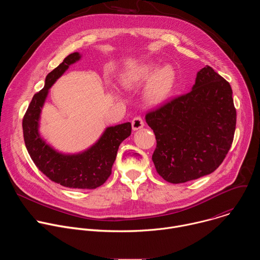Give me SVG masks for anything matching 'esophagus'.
Here are the masks:
<instances>
[{
  "mask_svg": "<svg viewBox=\"0 0 260 260\" xmlns=\"http://www.w3.org/2000/svg\"><path fill=\"white\" fill-rule=\"evenodd\" d=\"M132 126L134 131H138L144 126V121L141 116H136L132 121Z\"/></svg>",
  "mask_w": 260,
  "mask_h": 260,
  "instance_id": "esophagus-1",
  "label": "esophagus"
}]
</instances>
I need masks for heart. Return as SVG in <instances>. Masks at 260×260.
<instances>
[{"label":"heart","mask_w":260,"mask_h":260,"mask_svg":"<svg viewBox=\"0 0 260 260\" xmlns=\"http://www.w3.org/2000/svg\"><path fill=\"white\" fill-rule=\"evenodd\" d=\"M177 74L172 66L160 68L155 62H144L125 70L120 76L121 83L126 87L150 82L146 89V99L151 104H159L172 93Z\"/></svg>","instance_id":"heart-1"}]
</instances>
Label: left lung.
Here are the masks:
<instances>
[{"instance_id": "1", "label": "left lung", "mask_w": 260, "mask_h": 260, "mask_svg": "<svg viewBox=\"0 0 260 260\" xmlns=\"http://www.w3.org/2000/svg\"><path fill=\"white\" fill-rule=\"evenodd\" d=\"M145 119L156 139L152 160L158 175L174 184L199 179L213 173L232 147L237 123L232 87L206 66L189 92Z\"/></svg>"}]
</instances>
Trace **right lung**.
<instances>
[{
	"mask_svg": "<svg viewBox=\"0 0 260 260\" xmlns=\"http://www.w3.org/2000/svg\"><path fill=\"white\" fill-rule=\"evenodd\" d=\"M80 57L78 52L71 53L46 76L44 88L32 96L28 105L22 119V131L30 158L46 177L64 187L94 189L110 177L120 143L131 136V122L107 127L94 145L78 154L57 152L39 134L41 109L49 88Z\"/></svg>",
	"mask_w": 260,
	"mask_h": 260,
	"instance_id": "obj_1",
	"label": "right lung"
}]
</instances>
